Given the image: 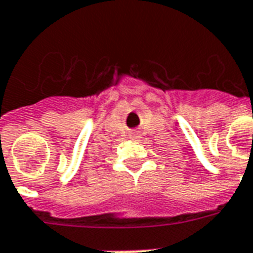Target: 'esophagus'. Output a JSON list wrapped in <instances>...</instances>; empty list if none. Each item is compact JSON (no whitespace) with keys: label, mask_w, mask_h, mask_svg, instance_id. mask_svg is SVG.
I'll return each mask as SVG.
<instances>
[{"label":"esophagus","mask_w":253,"mask_h":253,"mask_svg":"<svg viewBox=\"0 0 253 253\" xmlns=\"http://www.w3.org/2000/svg\"><path fill=\"white\" fill-rule=\"evenodd\" d=\"M131 139H134V141H138L139 138H141V135H139V131L138 130H132L131 131Z\"/></svg>","instance_id":"1"}]
</instances>
